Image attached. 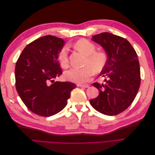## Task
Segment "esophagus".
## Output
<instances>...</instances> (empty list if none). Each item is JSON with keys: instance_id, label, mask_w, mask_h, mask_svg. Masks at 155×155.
<instances>
[{"instance_id": "1", "label": "esophagus", "mask_w": 155, "mask_h": 155, "mask_svg": "<svg viewBox=\"0 0 155 155\" xmlns=\"http://www.w3.org/2000/svg\"><path fill=\"white\" fill-rule=\"evenodd\" d=\"M78 87H83V88H88L89 87V85H81V84H78L77 85Z\"/></svg>"}]
</instances>
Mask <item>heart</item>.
Wrapping results in <instances>:
<instances>
[{
    "mask_svg": "<svg viewBox=\"0 0 155 155\" xmlns=\"http://www.w3.org/2000/svg\"><path fill=\"white\" fill-rule=\"evenodd\" d=\"M75 47L87 56L85 68L72 67L64 72V78L67 80L77 83H86L91 80L95 72H100L104 68L107 63L108 56L104 51H96V46L87 39H80L75 43ZM60 64L63 68L69 63L68 50L64 46L58 55Z\"/></svg>",
    "mask_w": 155,
    "mask_h": 155,
    "instance_id": "obj_1",
    "label": "heart"
}]
</instances>
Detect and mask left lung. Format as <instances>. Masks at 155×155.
I'll list each match as a JSON object with an SVG mask.
<instances>
[{
  "label": "left lung",
  "mask_w": 155,
  "mask_h": 155,
  "mask_svg": "<svg viewBox=\"0 0 155 155\" xmlns=\"http://www.w3.org/2000/svg\"><path fill=\"white\" fill-rule=\"evenodd\" d=\"M108 56L107 63L101 72L105 84L93 83L99 95L90 100L93 108L101 113L114 116L131 105L140 85V69L138 55L129 42L123 37L104 32L92 36Z\"/></svg>",
  "instance_id": "8db88e82"
}]
</instances>
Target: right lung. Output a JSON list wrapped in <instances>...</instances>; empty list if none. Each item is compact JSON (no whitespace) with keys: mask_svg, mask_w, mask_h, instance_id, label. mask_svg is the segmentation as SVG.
<instances>
[{"mask_svg":"<svg viewBox=\"0 0 155 155\" xmlns=\"http://www.w3.org/2000/svg\"><path fill=\"white\" fill-rule=\"evenodd\" d=\"M64 41L46 35L28 45L15 65V87L28 109L41 116H51L62 110L70 92L71 82L55 81L62 74L58 55Z\"/></svg>","mask_w":155,"mask_h":155,"instance_id":"right-lung-1","label":"right lung"}]
</instances>
